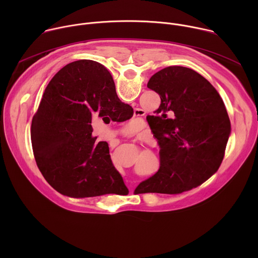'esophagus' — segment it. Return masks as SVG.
I'll list each match as a JSON object with an SVG mask.
<instances>
[{"label":"esophagus","instance_id":"1","mask_svg":"<svg viewBox=\"0 0 258 258\" xmlns=\"http://www.w3.org/2000/svg\"><path fill=\"white\" fill-rule=\"evenodd\" d=\"M134 113H135V115H137V116H141V115H143V114H142L143 112L141 111V109H135Z\"/></svg>","mask_w":258,"mask_h":258}]
</instances>
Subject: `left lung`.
I'll return each instance as SVG.
<instances>
[{
  "instance_id": "8db88e82",
  "label": "left lung",
  "mask_w": 258,
  "mask_h": 258,
  "mask_svg": "<svg viewBox=\"0 0 258 258\" xmlns=\"http://www.w3.org/2000/svg\"><path fill=\"white\" fill-rule=\"evenodd\" d=\"M147 87L161 99L153 132L161 147L160 168L138 188L170 195L190 191L223 162L231 135L224 101L205 78L188 67L163 68Z\"/></svg>"
}]
</instances>
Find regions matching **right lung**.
<instances>
[{"label": "right lung", "mask_w": 258, "mask_h": 258, "mask_svg": "<svg viewBox=\"0 0 258 258\" xmlns=\"http://www.w3.org/2000/svg\"><path fill=\"white\" fill-rule=\"evenodd\" d=\"M121 108L131 112L119 101L111 75L98 62H71L54 76L33 116L30 138L36 165L56 191L87 198L109 194L106 188L113 181L125 187L108 143L98 142L91 125L95 114H115Z\"/></svg>", "instance_id": "1"}]
</instances>
